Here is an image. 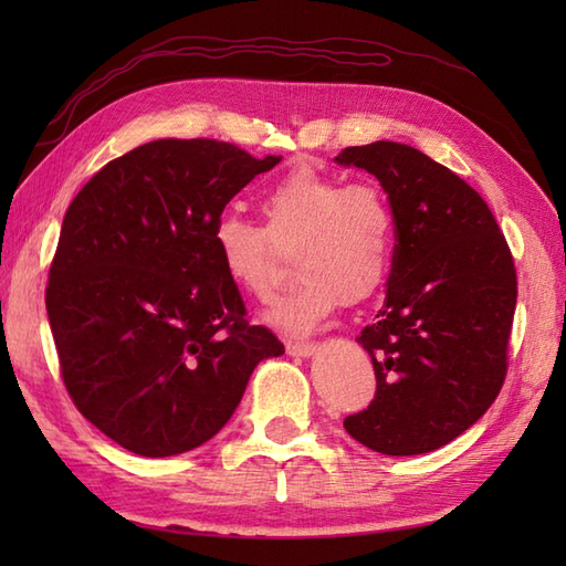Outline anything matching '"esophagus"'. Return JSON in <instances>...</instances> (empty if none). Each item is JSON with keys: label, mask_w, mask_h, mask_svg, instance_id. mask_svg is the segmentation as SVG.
<instances>
[{"label": "esophagus", "mask_w": 566, "mask_h": 566, "mask_svg": "<svg viewBox=\"0 0 566 566\" xmlns=\"http://www.w3.org/2000/svg\"><path fill=\"white\" fill-rule=\"evenodd\" d=\"M316 345L314 343H298V340H286V353L296 355V357H308L314 355Z\"/></svg>", "instance_id": "esophagus-1"}]
</instances>
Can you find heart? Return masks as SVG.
Returning a JSON list of instances; mask_svg holds the SVG:
<instances>
[{"label": "heart", "mask_w": 566, "mask_h": 566, "mask_svg": "<svg viewBox=\"0 0 566 566\" xmlns=\"http://www.w3.org/2000/svg\"><path fill=\"white\" fill-rule=\"evenodd\" d=\"M264 228L240 216H221L211 243L235 290L270 302L296 255L302 282L274 304L270 321L290 333H308L340 302L363 304L381 292L394 268L396 219L387 195L369 182L296 167L262 191Z\"/></svg>", "instance_id": "obj_1"}]
</instances>
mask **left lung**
Wrapping results in <instances>:
<instances>
[{
    "mask_svg": "<svg viewBox=\"0 0 566 566\" xmlns=\"http://www.w3.org/2000/svg\"><path fill=\"white\" fill-rule=\"evenodd\" d=\"M340 165L375 175L396 219L387 296L357 343L375 399L345 430L381 454H423L474 426L509 371L518 280L479 191L403 143L345 148Z\"/></svg>",
    "mask_w": 566,
    "mask_h": 566,
    "instance_id": "left-lung-1",
    "label": "left lung"
}]
</instances>
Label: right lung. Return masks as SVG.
<instances>
[{"label": "right lung", "mask_w": 566, "mask_h": 566, "mask_svg": "<svg viewBox=\"0 0 566 566\" xmlns=\"http://www.w3.org/2000/svg\"><path fill=\"white\" fill-rule=\"evenodd\" d=\"M282 155L226 140H153L106 163L72 199L45 308L77 411L143 457L211 440L252 369L284 345L252 326L211 243L226 203Z\"/></svg>", "instance_id": "obj_1"}]
</instances>
